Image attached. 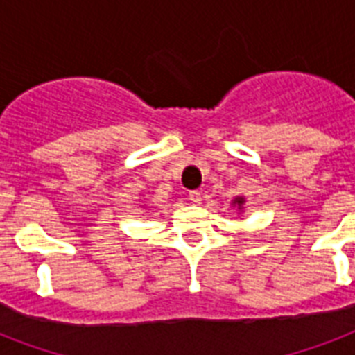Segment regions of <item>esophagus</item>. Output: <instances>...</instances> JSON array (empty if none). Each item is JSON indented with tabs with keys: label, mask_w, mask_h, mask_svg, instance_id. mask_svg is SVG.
I'll return each mask as SVG.
<instances>
[{
	"label": "esophagus",
	"mask_w": 355,
	"mask_h": 355,
	"mask_svg": "<svg viewBox=\"0 0 355 355\" xmlns=\"http://www.w3.org/2000/svg\"><path fill=\"white\" fill-rule=\"evenodd\" d=\"M189 200H191L193 204H200V200H202V197H200V191H197V189H193V191H189Z\"/></svg>",
	"instance_id": "1"
}]
</instances>
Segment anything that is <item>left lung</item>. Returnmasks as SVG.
I'll use <instances>...</instances> for the list:
<instances>
[{
	"label": "left lung",
	"instance_id": "8db88e82",
	"mask_svg": "<svg viewBox=\"0 0 355 355\" xmlns=\"http://www.w3.org/2000/svg\"><path fill=\"white\" fill-rule=\"evenodd\" d=\"M235 202H237V204H239V206H243V202H244V198L237 197V198H235Z\"/></svg>",
	"mask_w": 355,
	"mask_h": 355
}]
</instances>
